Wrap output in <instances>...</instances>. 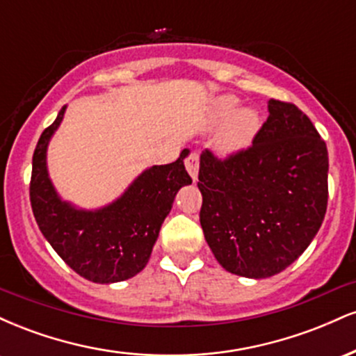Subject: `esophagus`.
Instances as JSON below:
<instances>
[{
	"mask_svg": "<svg viewBox=\"0 0 356 356\" xmlns=\"http://www.w3.org/2000/svg\"><path fill=\"white\" fill-rule=\"evenodd\" d=\"M186 169L191 174L192 181L197 182V174H199V154L191 152L186 159Z\"/></svg>",
	"mask_w": 356,
	"mask_h": 356,
	"instance_id": "obj_1",
	"label": "esophagus"
}]
</instances>
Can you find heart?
Returning a JSON list of instances; mask_svg holds the SVG:
<instances>
[{
    "label": "heart",
    "instance_id": "obj_1",
    "mask_svg": "<svg viewBox=\"0 0 356 356\" xmlns=\"http://www.w3.org/2000/svg\"><path fill=\"white\" fill-rule=\"evenodd\" d=\"M214 124H228L219 138L222 154H236L248 149L259 132V115L252 108H241L239 100L232 95H222L214 102L211 110Z\"/></svg>",
    "mask_w": 356,
    "mask_h": 356
}]
</instances>
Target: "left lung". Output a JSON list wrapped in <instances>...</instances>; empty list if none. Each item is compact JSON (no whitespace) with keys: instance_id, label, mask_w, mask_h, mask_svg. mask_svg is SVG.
Returning a JSON list of instances; mask_svg holds the SVG:
<instances>
[{"instance_id":"1","label":"left lung","mask_w":356,"mask_h":356,"mask_svg":"<svg viewBox=\"0 0 356 356\" xmlns=\"http://www.w3.org/2000/svg\"><path fill=\"white\" fill-rule=\"evenodd\" d=\"M252 145L224 161L201 154V226L232 275L263 280L305 252L328 204V150L296 105L271 99Z\"/></svg>"}]
</instances>
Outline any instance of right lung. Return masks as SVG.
<instances>
[{
  "mask_svg": "<svg viewBox=\"0 0 356 356\" xmlns=\"http://www.w3.org/2000/svg\"><path fill=\"white\" fill-rule=\"evenodd\" d=\"M67 105L43 130L33 154L30 201L44 239L76 275L110 284L136 276L149 263L179 189L192 184L184 167V149L172 164L145 169L124 194L100 209H80L63 201L47 167V150L63 120Z\"/></svg>",
  "mask_w": 356,
  "mask_h": 356,
  "instance_id": "1",
  "label": "right lung"
}]
</instances>
